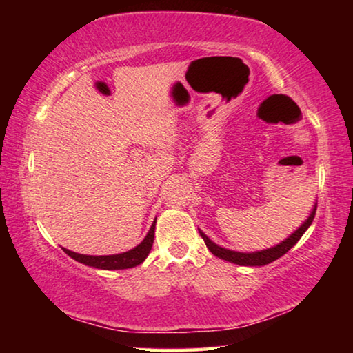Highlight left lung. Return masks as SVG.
Masks as SVG:
<instances>
[{
    "label": "left lung",
    "mask_w": 353,
    "mask_h": 353,
    "mask_svg": "<svg viewBox=\"0 0 353 353\" xmlns=\"http://www.w3.org/2000/svg\"><path fill=\"white\" fill-rule=\"evenodd\" d=\"M316 205H318V202H316V204L313 205L312 212H310V214H308V218L303 221L301 227H299L297 230L292 232V234L288 238H285L282 243H279L272 248L263 249V250H255V252H238V250H230V249L221 248V246H218L216 243H213L210 238H208L201 229H199V234L202 236V240L205 241V246L208 248V250H210L213 255H216L218 259H223L225 261L235 263V265H240V266H265V265H268V263H272L274 260H277L282 255H285L299 240H301V236L305 234L308 227L312 225V223H313L314 213H316Z\"/></svg>",
    "instance_id": "1"
}]
</instances>
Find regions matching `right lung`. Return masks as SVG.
I'll use <instances>...</instances> for the list:
<instances>
[{
	"instance_id": "add662e5",
	"label": "right lung",
	"mask_w": 353,
	"mask_h": 353,
	"mask_svg": "<svg viewBox=\"0 0 353 353\" xmlns=\"http://www.w3.org/2000/svg\"><path fill=\"white\" fill-rule=\"evenodd\" d=\"M154 234H155V219L151 225V229L148 232V235L145 236V240H143L139 246L128 250V252L115 254V255H83V254L73 252V250H68L65 248L62 249L65 254L70 255L71 259H74L76 261L82 263V265L98 268V270H107V271L128 270V268L141 265V263L146 260V256L149 255V252H151V248L154 243Z\"/></svg>"
}]
</instances>
